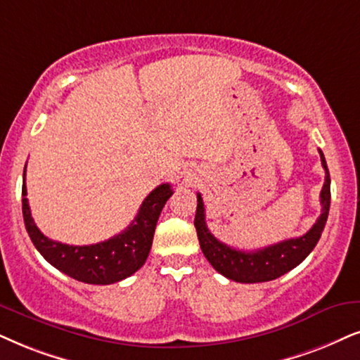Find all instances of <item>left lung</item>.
<instances>
[{
    "mask_svg": "<svg viewBox=\"0 0 360 360\" xmlns=\"http://www.w3.org/2000/svg\"><path fill=\"white\" fill-rule=\"evenodd\" d=\"M319 154L322 167L326 171V181L321 191L322 211L316 224L301 238L281 240V243L267 245L264 249H257V251H240V249L229 248L227 244L214 238L211 231L207 229L204 202L201 194L198 193V209H195L194 217L198 239L204 256H206L211 266L219 274L231 281L244 282V284L267 282L277 279V277L294 269L295 266H299L311 254L312 249L316 248L317 240L321 239L330 207V176L326 165V158L321 149Z\"/></svg>",
    "mask_w": 360,
    "mask_h": 360,
    "instance_id": "8db88e82",
    "label": "left lung"
}]
</instances>
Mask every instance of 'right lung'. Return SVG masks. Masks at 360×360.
Here are the masks:
<instances>
[{"label":"right lung","mask_w":360,"mask_h":360,"mask_svg":"<svg viewBox=\"0 0 360 360\" xmlns=\"http://www.w3.org/2000/svg\"><path fill=\"white\" fill-rule=\"evenodd\" d=\"M172 195L171 184H161L151 191L143 204L138 216L126 231L115 238L91 245H70L48 239L31 217L30 204L26 199V167L22 172V219L34 248L41 256L65 272L72 279L86 284H112L133 276L146 262L151 251L154 229L159 214L167 199Z\"/></svg>","instance_id":"right-lung-1"}]
</instances>
